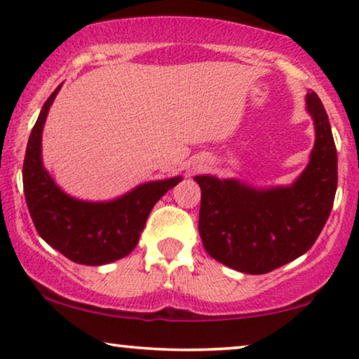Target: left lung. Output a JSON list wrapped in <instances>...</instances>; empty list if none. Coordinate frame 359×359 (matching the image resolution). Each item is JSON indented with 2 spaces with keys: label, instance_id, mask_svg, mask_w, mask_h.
Listing matches in <instances>:
<instances>
[{
  "label": "left lung",
  "instance_id": "left-lung-1",
  "mask_svg": "<svg viewBox=\"0 0 359 359\" xmlns=\"http://www.w3.org/2000/svg\"><path fill=\"white\" fill-rule=\"evenodd\" d=\"M316 144L291 186L253 188L238 180L196 176L201 186L199 235L210 257L247 274H264L316 243L330 215L338 183L330 122L316 93L306 96Z\"/></svg>",
  "mask_w": 359,
  "mask_h": 359
}]
</instances>
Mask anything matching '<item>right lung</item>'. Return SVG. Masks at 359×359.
I'll return each instance as SVG.
<instances>
[{
  "instance_id": "obj_1",
  "label": "right lung",
  "mask_w": 359,
  "mask_h": 359,
  "mask_svg": "<svg viewBox=\"0 0 359 359\" xmlns=\"http://www.w3.org/2000/svg\"><path fill=\"white\" fill-rule=\"evenodd\" d=\"M48 96L29 137L22 165L26 203L37 232L72 262L100 266L129 255L139 243L150 210L181 176L149 181L112 201L90 203L58 188L42 163V130L58 90Z\"/></svg>"
}]
</instances>
